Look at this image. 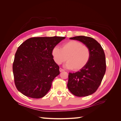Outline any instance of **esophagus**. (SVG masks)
<instances>
[{"mask_svg":"<svg viewBox=\"0 0 121 121\" xmlns=\"http://www.w3.org/2000/svg\"><path fill=\"white\" fill-rule=\"evenodd\" d=\"M59 71H60V72H63V71H65V70H64V69H62V68H60L59 69Z\"/></svg>","mask_w":121,"mask_h":121,"instance_id":"34e87169","label":"esophagus"}]
</instances>
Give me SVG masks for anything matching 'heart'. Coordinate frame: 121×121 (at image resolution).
<instances>
[{"label": "heart", "instance_id": "b5f03b06", "mask_svg": "<svg viewBox=\"0 0 121 121\" xmlns=\"http://www.w3.org/2000/svg\"><path fill=\"white\" fill-rule=\"evenodd\" d=\"M52 55L55 62L61 65L66 60L65 66L74 71H78L88 63L91 58L89 47L76 40H69L62 43L61 48L56 46Z\"/></svg>", "mask_w": 121, "mask_h": 121}]
</instances>
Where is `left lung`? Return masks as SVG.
Here are the masks:
<instances>
[{"instance_id": "obj_1", "label": "left lung", "mask_w": 121, "mask_h": 121, "mask_svg": "<svg viewBox=\"0 0 121 121\" xmlns=\"http://www.w3.org/2000/svg\"><path fill=\"white\" fill-rule=\"evenodd\" d=\"M88 46L91 50L88 63L75 73H69L67 86L72 94L85 97L96 91L101 84L106 70V62L103 48L94 38L84 36L70 38Z\"/></svg>"}]
</instances>
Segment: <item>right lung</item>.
<instances>
[{
    "mask_svg": "<svg viewBox=\"0 0 121 121\" xmlns=\"http://www.w3.org/2000/svg\"><path fill=\"white\" fill-rule=\"evenodd\" d=\"M65 37L30 38L17 48L13 63L14 83L22 94L32 98L44 97L60 74L52 49Z\"/></svg>",
    "mask_w": 121,
    "mask_h": 121,
    "instance_id": "add662e5",
    "label": "right lung"
}]
</instances>
